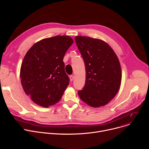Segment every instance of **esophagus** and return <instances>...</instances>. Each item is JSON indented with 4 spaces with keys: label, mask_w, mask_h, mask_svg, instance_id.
<instances>
[{
    "label": "esophagus",
    "mask_w": 149,
    "mask_h": 149,
    "mask_svg": "<svg viewBox=\"0 0 149 149\" xmlns=\"http://www.w3.org/2000/svg\"><path fill=\"white\" fill-rule=\"evenodd\" d=\"M70 81H72L73 79H74V75H70Z\"/></svg>",
    "instance_id": "1"
}]
</instances>
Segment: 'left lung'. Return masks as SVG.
<instances>
[{
  "label": "left lung",
  "mask_w": 149,
  "mask_h": 149,
  "mask_svg": "<svg viewBox=\"0 0 149 149\" xmlns=\"http://www.w3.org/2000/svg\"><path fill=\"white\" fill-rule=\"evenodd\" d=\"M86 71V82L78 91L80 98L93 107L109 102L117 94L121 84L119 60L106 42L90 37L75 38Z\"/></svg>",
  "instance_id": "8db88e82"
}]
</instances>
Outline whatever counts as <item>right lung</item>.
Instances as JSON below:
<instances>
[{
  "label": "right lung",
  "instance_id": "right-lung-1",
  "mask_svg": "<svg viewBox=\"0 0 149 149\" xmlns=\"http://www.w3.org/2000/svg\"><path fill=\"white\" fill-rule=\"evenodd\" d=\"M73 42L68 36L46 38L26 54L20 68L21 83L26 94L38 105L48 107L55 104L68 86L63 59Z\"/></svg>",
  "mask_w": 149,
  "mask_h": 149
}]
</instances>
